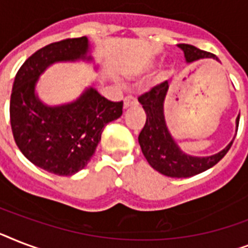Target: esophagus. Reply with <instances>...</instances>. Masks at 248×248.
Instances as JSON below:
<instances>
[{"label": "esophagus", "instance_id": "1", "mask_svg": "<svg viewBox=\"0 0 248 248\" xmlns=\"http://www.w3.org/2000/svg\"><path fill=\"white\" fill-rule=\"evenodd\" d=\"M136 99L134 96H126L124 100V108L127 109L128 107H132V105H136Z\"/></svg>", "mask_w": 248, "mask_h": 248}]
</instances>
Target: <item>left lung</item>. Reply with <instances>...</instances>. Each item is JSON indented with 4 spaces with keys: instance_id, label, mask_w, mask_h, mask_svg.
<instances>
[{
    "instance_id": "8db88e82",
    "label": "left lung",
    "mask_w": 248,
    "mask_h": 248,
    "mask_svg": "<svg viewBox=\"0 0 248 248\" xmlns=\"http://www.w3.org/2000/svg\"><path fill=\"white\" fill-rule=\"evenodd\" d=\"M177 47L184 52L186 63H194L197 60L212 58L220 62L214 54L200 50L192 45L180 44ZM169 91V81L155 86L139 97V103L143 105L147 122L139 134V144L148 163L159 173L170 177H190L211 169L227 155L231 149L233 140L223 151L207 157H196L186 155L180 149L175 139L169 131L165 118V99ZM239 116L235 120V132L238 130Z\"/></svg>"
}]
</instances>
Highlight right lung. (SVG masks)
Listing matches in <instances>:
<instances>
[{
	"mask_svg": "<svg viewBox=\"0 0 248 248\" xmlns=\"http://www.w3.org/2000/svg\"><path fill=\"white\" fill-rule=\"evenodd\" d=\"M79 60L93 62L87 37L40 48L17 71L10 99L17 148L33 165L59 176L81 171L95 153L103 128L122 116V101H109L91 86L65 104L47 105L38 97L36 86L50 65Z\"/></svg>",
	"mask_w": 248,
	"mask_h": 248,
	"instance_id": "add662e5",
	"label": "right lung"
}]
</instances>
